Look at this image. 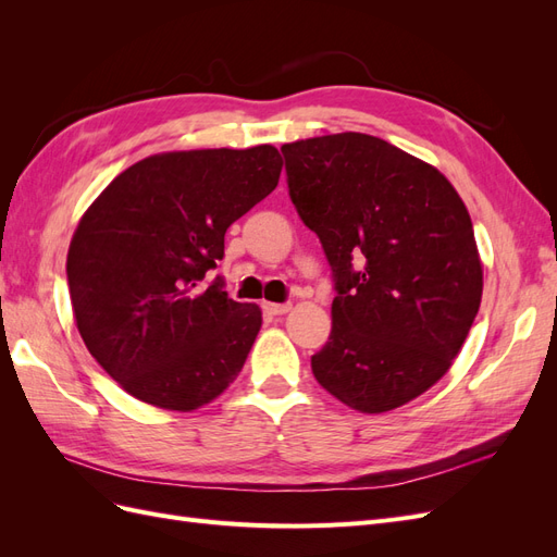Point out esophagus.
I'll return each mask as SVG.
<instances>
[{"label": "esophagus", "instance_id": "34e87169", "mask_svg": "<svg viewBox=\"0 0 557 557\" xmlns=\"http://www.w3.org/2000/svg\"><path fill=\"white\" fill-rule=\"evenodd\" d=\"M262 309L269 315H283V313H288L293 309V305H290V301H285V305H274V301H264Z\"/></svg>", "mask_w": 557, "mask_h": 557}]
</instances>
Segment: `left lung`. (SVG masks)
<instances>
[{
    "label": "left lung",
    "instance_id": "1",
    "mask_svg": "<svg viewBox=\"0 0 557 557\" xmlns=\"http://www.w3.org/2000/svg\"><path fill=\"white\" fill-rule=\"evenodd\" d=\"M281 153L336 290L313 376L356 411L397 409L448 372L481 307L465 201L440 170L372 134L301 139Z\"/></svg>",
    "mask_w": 557,
    "mask_h": 557
}]
</instances>
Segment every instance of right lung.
<instances>
[{"mask_svg":"<svg viewBox=\"0 0 557 557\" xmlns=\"http://www.w3.org/2000/svg\"><path fill=\"white\" fill-rule=\"evenodd\" d=\"M269 144L150 156L117 174L83 213L66 256L76 327L123 391L193 411L239 376L262 325L223 278L225 232L278 185Z\"/></svg>","mask_w":557,"mask_h":557,"instance_id":"right-lung-1","label":"right lung"}]
</instances>
